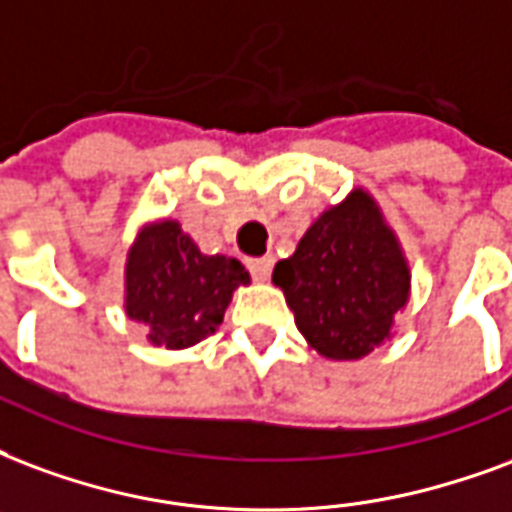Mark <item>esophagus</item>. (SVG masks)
<instances>
[{"label": "esophagus", "mask_w": 512, "mask_h": 512, "mask_svg": "<svg viewBox=\"0 0 512 512\" xmlns=\"http://www.w3.org/2000/svg\"><path fill=\"white\" fill-rule=\"evenodd\" d=\"M271 268H274L271 257H255V260H249V271H252L257 282H266L268 276H271Z\"/></svg>", "instance_id": "1"}]
</instances>
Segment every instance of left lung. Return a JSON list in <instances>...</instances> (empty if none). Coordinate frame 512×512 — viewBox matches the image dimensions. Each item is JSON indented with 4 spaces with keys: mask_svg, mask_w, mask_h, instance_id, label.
Here are the masks:
<instances>
[{
    "mask_svg": "<svg viewBox=\"0 0 512 512\" xmlns=\"http://www.w3.org/2000/svg\"><path fill=\"white\" fill-rule=\"evenodd\" d=\"M271 279L312 350L331 361H358L393 336L412 274L377 200L352 189L314 219Z\"/></svg>",
    "mask_w": 512,
    "mask_h": 512,
    "instance_id": "left-lung-1",
    "label": "left lung"
}]
</instances>
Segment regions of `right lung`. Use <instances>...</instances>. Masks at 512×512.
I'll list each match as a JSON object with an SVG mask.
<instances>
[{
  "label": "right lung",
  "instance_id": "add662e5",
  "mask_svg": "<svg viewBox=\"0 0 512 512\" xmlns=\"http://www.w3.org/2000/svg\"><path fill=\"white\" fill-rule=\"evenodd\" d=\"M241 285L249 271L236 257L203 255L176 219H157L127 252L124 312L154 347L184 350L217 331Z\"/></svg>",
  "mask_w": 512,
  "mask_h": 512
}]
</instances>
